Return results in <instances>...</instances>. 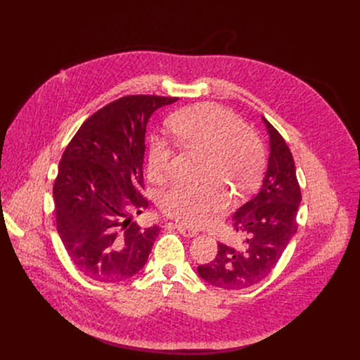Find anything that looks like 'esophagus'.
Returning a JSON list of instances; mask_svg holds the SVG:
<instances>
[{"label":"esophagus","mask_w":360,"mask_h":360,"mask_svg":"<svg viewBox=\"0 0 360 360\" xmlns=\"http://www.w3.org/2000/svg\"><path fill=\"white\" fill-rule=\"evenodd\" d=\"M175 228L179 231L181 235H184V236H186V238H193V236L198 235V231H195V229H192V228H188V226H185V225H181V224H176Z\"/></svg>","instance_id":"esophagus-1"}]
</instances>
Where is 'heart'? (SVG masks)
<instances>
[{
	"mask_svg": "<svg viewBox=\"0 0 360 360\" xmlns=\"http://www.w3.org/2000/svg\"><path fill=\"white\" fill-rule=\"evenodd\" d=\"M174 134L189 148L210 157V179L231 186L242 198L258 185L264 167V148L246 125L229 110L215 104H198L179 111L171 120ZM172 148L162 138H153L148 168L152 178L168 174ZM160 207L171 218L199 226L228 207V196L218 185L192 188L172 185L160 195Z\"/></svg>",
	"mask_w": 360,
	"mask_h": 360,
	"instance_id": "b5f03b06",
	"label": "heart"
}]
</instances>
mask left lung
I'll list each match as a JSON object with an SVG mask.
<instances>
[{"label": "left lung", "mask_w": 360, "mask_h": 360, "mask_svg": "<svg viewBox=\"0 0 360 360\" xmlns=\"http://www.w3.org/2000/svg\"><path fill=\"white\" fill-rule=\"evenodd\" d=\"M269 134L268 168L258 193L235 212L233 229L245 235L238 246L218 243L211 264L198 266L208 283L239 290L265 279L297 231L302 200L293 157L282 135L262 117Z\"/></svg>", "instance_id": "left-lung-1"}]
</instances>
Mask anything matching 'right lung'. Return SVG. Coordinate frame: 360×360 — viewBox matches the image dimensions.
Here are the masks:
<instances>
[{
	"label": "right lung",
	"mask_w": 360,
	"mask_h": 360,
	"mask_svg": "<svg viewBox=\"0 0 360 360\" xmlns=\"http://www.w3.org/2000/svg\"><path fill=\"white\" fill-rule=\"evenodd\" d=\"M178 98L122 96L91 115L74 135L54 182L57 231L72 264L88 278L115 283L146 264L161 228L131 222L148 200L142 164L150 115Z\"/></svg>",
	"instance_id": "right-lung-1"
}]
</instances>
